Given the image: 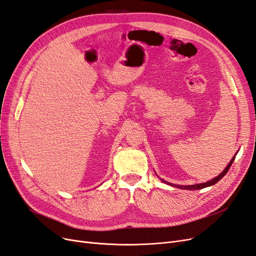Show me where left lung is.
<instances>
[{"instance_id": "1", "label": "left lung", "mask_w": 256, "mask_h": 256, "mask_svg": "<svg viewBox=\"0 0 256 256\" xmlns=\"http://www.w3.org/2000/svg\"><path fill=\"white\" fill-rule=\"evenodd\" d=\"M238 152L235 153V155L232 157V159L230 160V162L228 164V166H226L224 168V171H222L218 176L214 177L213 179H211V180L206 182L196 184H191V186H182V184H170V182H168L164 180V179H162V182H164V184H170V186H172L178 188H184V190H200V188H206V186H213V184H215L218 182L220 180V179H222V178L226 174V172L229 171V168H230L231 164H233L234 159H235V156H236V154H238Z\"/></svg>"}]
</instances>
